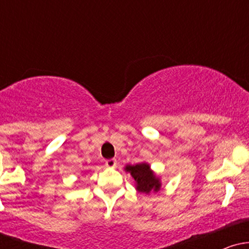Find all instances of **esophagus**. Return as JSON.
<instances>
[{
    "label": "esophagus",
    "instance_id": "esophagus-1",
    "mask_svg": "<svg viewBox=\"0 0 249 249\" xmlns=\"http://www.w3.org/2000/svg\"><path fill=\"white\" fill-rule=\"evenodd\" d=\"M105 165H107V167H115L117 160L116 159H107V160H105Z\"/></svg>",
    "mask_w": 249,
    "mask_h": 249
}]
</instances>
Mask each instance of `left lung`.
<instances>
[{
	"label": "left lung",
	"mask_w": 249,
	"mask_h": 249,
	"mask_svg": "<svg viewBox=\"0 0 249 249\" xmlns=\"http://www.w3.org/2000/svg\"><path fill=\"white\" fill-rule=\"evenodd\" d=\"M125 171L132 176L134 181H136V188L138 192L148 194L151 192H158L160 190V179L154 174L147 162L126 165Z\"/></svg>",
	"instance_id": "left-lung-1"
}]
</instances>
